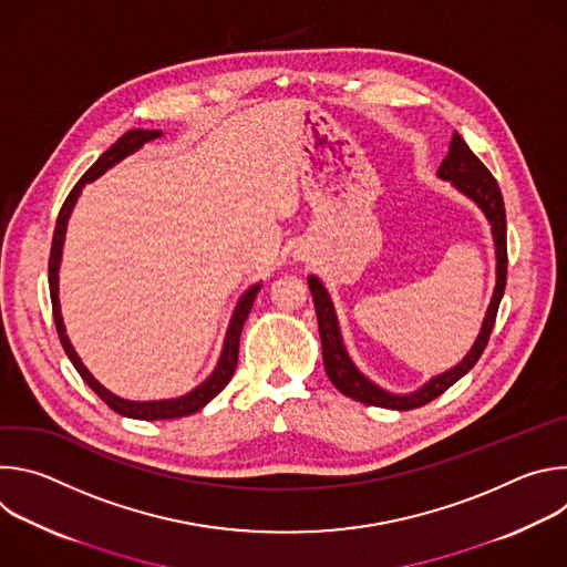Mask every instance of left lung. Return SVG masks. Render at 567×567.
<instances>
[{
    "label": "left lung",
    "mask_w": 567,
    "mask_h": 567,
    "mask_svg": "<svg viewBox=\"0 0 567 567\" xmlns=\"http://www.w3.org/2000/svg\"><path fill=\"white\" fill-rule=\"evenodd\" d=\"M437 177L442 182H451L455 190H460L464 197H468L482 213L487 217L494 235V247H496V287L492 302L487 307V313H484L482 328L466 352V357L449 368L442 374H435L429 379L422 388L406 392V394H394L388 392L385 388L377 385L372 379H368L350 359L341 328H339V318L334 302L316 276L307 278L316 316H318V332H320V346H322V365H326V372L330 381L350 399L368 403V406H379V409H390V411H413L424 406V403L433 401L442 392H446L455 381H460L482 357L484 348L489 343V334L494 330L498 305L505 293L507 285V219H505V202L503 193L498 188V182L492 177V173L484 168L482 161L468 150L464 138L453 132L449 154L442 161V166L437 168Z\"/></svg>",
    "instance_id": "1"
}]
</instances>
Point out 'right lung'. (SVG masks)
I'll return each instance as SVG.
<instances>
[{"label":"right lung","instance_id":"right-lung-1","mask_svg":"<svg viewBox=\"0 0 567 567\" xmlns=\"http://www.w3.org/2000/svg\"><path fill=\"white\" fill-rule=\"evenodd\" d=\"M161 130H130L125 132L112 147H107L96 164L80 177V182L73 186V190L69 193V197L64 199L62 208H60V215H58V221H55V230H53V241H51V258H49V289H51V305H53V320H55V330H58V337H60V343L69 357V361L73 363V368L78 370V374L83 377V381L107 403V406L112 411H116L118 415L123 417H130V420H145V422H154V420H175V417H186V415H193L197 411H202L206 403L217 396L226 383L230 381L233 372H235V365H237V348H239V334H241V328H245V320L254 307V300L262 287V282H256L251 285L245 293L239 296L235 309H233V316H230V322H228V330H226V337H224V346H221V354L217 359V365L215 370L197 385L193 388L190 392L182 394V396H173V399H152V401H132V399H123L118 394H114L112 390H107L99 379H94V374L85 368V363L80 361L78 352L73 350L69 337H66V330H64V320H62V311H60V289H58V282H60V262H62V247H64V235H66V224H69V217H71V210L80 197V193H83L85 184H92L96 182L99 177H103L110 168H114L116 164H121V161L130 154H134L136 150H141L145 143L158 138Z\"/></svg>","mask_w":567,"mask_h":567}]
</instances>
